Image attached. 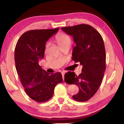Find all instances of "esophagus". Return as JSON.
Returning <instances> with one entry per match:
<instances>
[{
	"mask_svg": "<svg viewBox=\"0 0 124 124\" xmlns=\"http://www.w3.org/2000/svg\"><path fill=\"white\" fill-rule=\"evenodd\" d=\"M65 72L64 71H63V72H61V74H62V77H63V81H64V74H65Z\"/></svg>",
	"mask_w": 124,
	"mask_h": 124,
	"instance_id": "obj_1",
	"label": "esophagus"
}]
</instances>
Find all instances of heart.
Listing matches in <instances>:
<instances>
[{
	"label": "heart",
	"mask_w": 124,
	"mask_h": 124,
	"mask_svg": "<svg viewBox=\"0 0 124 124\" xmlns=\"http://www.w3.org/2000/svg\"><path fill=\"white\" fill-rule=\"evenodd\" d=\"M56 41L60 46H62L65 45H70L71 39L70 36L63 33H60L56 36ZM48 45L46 46V48Z\"/></svg>",
	"instance_id": "obj_1"
}]
</instances>
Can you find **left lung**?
Segmentation results:
<instances>
[{
	"mask_svg": "<svg viewBox=\"0 0 124 124\" xmlns=\"http://www.w3.org/2000/svg\"><path fill=\"white\" fill-rule=\"evenodd\" d=\"M62 30L73 37L76 45L73 47L72 60L83 66L82 73L79 75L70 72L65 74L64 77L69 78L65 81L79 87L73 99L87 101L97 92L104 76L106 56L103 40L99 32L88 24L62 27Z\"/></svg>",
	"mask_w": 124,
	"mask_h": 124,
	"instance_id": "8db88e82",
	"label": "left lung"
}]
</instances>
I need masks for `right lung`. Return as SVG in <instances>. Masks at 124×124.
I'll return each mask as SVG.
<instances>
[{
  "instance_id": "add662e5",
  "label": "right lung",
  "mask_w": 124,
  "mask_h": 124,
  "mask_svg": "<svg viewBox=\"0 0 124 124\" xmlns=\"http://www.w3.org/2000/svg\"><path fill=\"white\" fill-rule=\"evenodd\" d=\"M58 29L27 31L18 40L15 49L16 69L21 82L27 95L37 102L50 100L56 85L63 81L61 73L49 74L39 64L44 56L46 43Z\"/></svg>"
}]
</instances>
